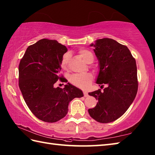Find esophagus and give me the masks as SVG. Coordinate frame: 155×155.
Instances as JSON below:
<instances>
[{
	"label": "esophagus",
	"mask_w": 155,
	"mask_h": 155,
	"mask_svg": "<svg viewBox=\"0 0 155 155\" xmlns=\"http://www.w3.org/2000/svg\"><path fill=\"white\" fill-rule=\"evenodd\" d=\"M83 94H84V96L85 97H87L88 96V93H87V91H84L83 92Z\"/></svg>",
	"instance_id": "1"
}]
</instances>
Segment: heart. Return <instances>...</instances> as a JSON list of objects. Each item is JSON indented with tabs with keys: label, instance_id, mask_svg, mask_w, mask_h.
I'll list each match as a JSON object with an SVG mask.
<instances>
[{
	"label": "heart",
	"instance_id": "obj_1",
	"mask_svg": "<svg viewBox=\"0 0 155 155\" xmlns=\"http://www.w3.org/2000/svg\"><path fill=\"white\" fill-rule=\"evenodd\" d=\"M79 54L81 57L84 59L85 62L87 63H91L94 60L93 54L89 51L87 49H81L79 51ZM70 54L67 52L63 55L61 62V66L62 69H67L68 67V61ZM93 80V76L90 73H84V74H74L71 75L69 78V81L77 87L83 88H88L91 83Z\"/></svg>",
	"mask_w": 155,
	"mask_h": 155
}]
</instances>
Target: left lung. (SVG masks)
Segmentation results:
<instances>
[{
    "instance_id": "obj_1",
    "label": "left lung",
    "mask_w": 155,
    "mask_h": 155,
    "mask_svg": "<svg viewBox=\"0 0 155 155\" xmlns=\"http://www.w3.org/2000/svg\"><path fill=\"white\" fill-rule=\"evenodd\" d=\"M94 47L99 65L96 83L102 88L88 93L98 103L88 109L90 116L98 123H108L123 115L136 97L138 91L135 59L129 49L111 38L98 39Z\"/></svg>"
}]
</instances>
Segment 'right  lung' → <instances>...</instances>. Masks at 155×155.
<instances>
[{
  "label": "right lung",
  "instance_id": "obj_1",
  "mask_svg": "<svg viewBox=\"0 0 155 155\" xmlns=\"http://www.w3.org/2000/svg\"><path fill=\"white\" fill-rule=\"evenodd\" d=\"M67 48L55 41L41 39L27 48L18 67L19 88L26 104L38 119L55 123L68 113L70 102L83 92L69 83L55 88L61 77V62Z\"/></svg>",
  "mask_w": 155,
  "mask_h": 155
}]
</instances>
